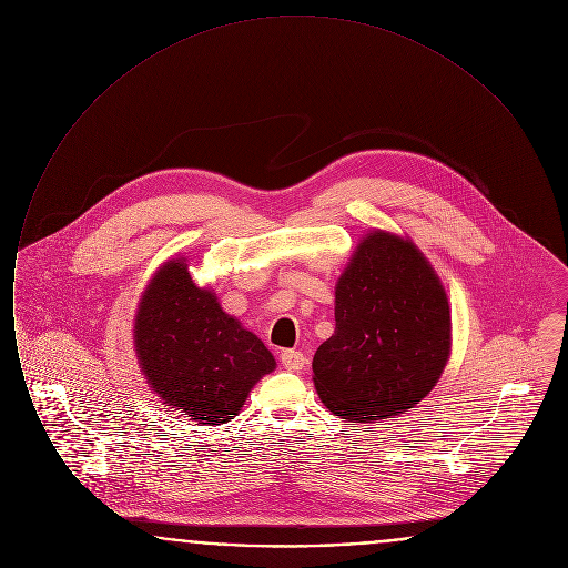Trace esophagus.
<instances>
[{"instance_id":"obj_1","label":"esophagus","mask_w":568,"mask_h":568,"mask_svg":"<svg viewBox=\"0 0 568 568\" xmlns=\"http://www.w3.org/2000/svg\"><path fill=\"white\" fill-rule=\"evenodd\" d=\"M278 359H281V364H283L287 371H302V366H304V362H306L302 352H296V349H285V352H281Z\"/></svg>"}]
</instances>
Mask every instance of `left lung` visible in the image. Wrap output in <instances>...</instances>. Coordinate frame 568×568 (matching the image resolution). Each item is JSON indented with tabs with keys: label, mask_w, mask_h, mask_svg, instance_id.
<instances>
[{
	"label": "left lung",
	"mask_w": 568,
	"mask_h": 568,
	"mask_svg": "<svg viewBox=\"0 0 568 568\" xmlns=\"http://www.w3.org/2000/svg\"><path fill=\"white\" fill-rule=\"evenodd\" d=\"M336 327L313 357L324 405L375 422L417 405L449 357L445 290L415 244L375 232L336 285Z\"/></svg>",
	"instance_id": "left-lung-1"
}]
</instances>
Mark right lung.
I'll return each instance as SVG.
<instances>
[{"mask_svg":"<svg viewBox=\"0 0 568 568\" xmlns=\"http://www.w3.org/2000/svg\"><path fill=\"white\" fill-rule=\"evenodd\" d=\"M134 336L140 366L163 403L209 426L232 419L276 366L264 343L195 287L179 260L146 287Z\"/></svg>","mask_w":568,"mask_h":568,"instance_id":"add662e5","label":"right lung"}]
</instances>
